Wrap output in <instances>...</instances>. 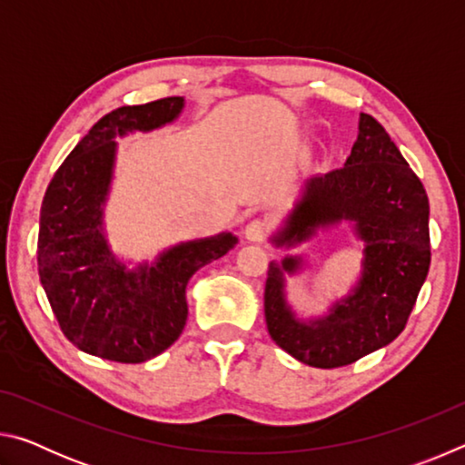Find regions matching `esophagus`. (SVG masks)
Here are the masks:
<instances>
[{
    "label": "esophagus",
    "mask_w": 465,
    "mask_h": 465,
    "mask_svg": "<svg viewBox=\"0 0 465 465\" xmlns=\"http://www.w3.org/2000/svg\"><path fill=\"white\" fill-rule=\"evenodd\" d=\"M243 235L250 242H264L266 235H269V223L262 222V219H252L243 230Z\"/></svg>",
    "instance_id": "esophagus-1"
}]
</instances>
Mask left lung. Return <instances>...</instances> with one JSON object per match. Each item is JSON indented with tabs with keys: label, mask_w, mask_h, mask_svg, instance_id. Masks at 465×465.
I'll return each instance as SVG.
<instances>
[{
	"label": "left lung",
	"mask_w": 465,
	"mask_h": 465,
	"mask_svg": "<svg viewBox=\"0 0 465 465\" xmlns=\"http://www.w3.org/2000/svg\"><path fill=\"white\" fill-rule=\"evenodd\" d=\"M342 222L363 242V271L326 316L299 320L287 303L285 272L302 269V256L271 262L264 287L272 341L320 369L355 363L402 332L430 264L427 191L371 114L361 113L344 166L308 180L272 243L293 248Z\"/></svg>",
	"instance_id": "1"
}]
</instances>
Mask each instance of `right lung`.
Wrapping results in <instances>:
<instances>
[{
  "label": "right lung",
  "instance_id": "obj_1",
  "mask_svg": "<svg viewBox=\"0 0 465 465\" xmlns=\"http://www.w3.org/2000/svg\"><path fill=\"white\" fill-rule=\"evenodd\" d=\"M183 108L184 98L170 96L102 116L45 193L38 277L63 334L88 355L143 363L166 351L186 324L188 281L238 243L230 232L183 242L137 269H127L108 246L104 204L114 174V139L174 123Z\"/></svg>",
  "mask_w": 465,
  "mask_h": 465
}]
</instances>
